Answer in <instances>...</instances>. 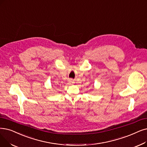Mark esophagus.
Masks as SVG:
<instances>
[{
    "instance_id": "obj_1",
    "label": "esophagus",
    "mask_w": 147,
    "mask_h": 147,
    "mask_svg": "<svg viewBox=\"0 0 147 147\" xmlns=\"http://www.w3.org/2000/svg\"><path fill=\"white\" fill-rule=\"evenodd\" d=\"M70 81H71V82H72V81H73V80H72V79H70Z\"/></svg>"
}]
</instances>
